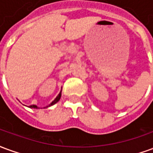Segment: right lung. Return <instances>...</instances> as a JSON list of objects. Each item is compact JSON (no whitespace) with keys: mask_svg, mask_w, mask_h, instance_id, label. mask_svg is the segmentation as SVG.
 I'll use <instances>...</instances> for the list:
<instances>
[{"mask_svg":"<svg viewBox=\"0 0 153 153\" xmlns=\"http://www.w3.org/2000/svg\"><path fill=\"white\" fill-rule=\"evenodd\" d=\"M60 97H61V90H60V93L58 94V96H57L55 98V100H54V101H52V102H51L50 104L48 105V106H47L46 107H44V108H47V107H49V106H53L54 104H56V102H58L60 101ZM28 107H29V108H34V109H38V108H39V107H38V106H36V105H31V106H29Z\"/></svg>","mask_w":153,"mask_h":153,"instance_id":"right-lung-1","label":"right lung"}]
</instances>
